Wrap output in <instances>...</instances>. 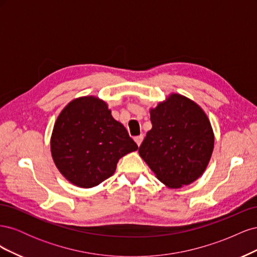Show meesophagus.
<instances>
[{
	"instance_id": "34e87169",
	"label": "esophagus",
	"mask_w": 257,
	"mask_h": 257,
	"mask_svg": "<svg viewBox=\"0 0 257 257\" xmlns=\"http://www.w3.org/2000/svg\"><path fill=\"white\" fill-rule=\"evenodd\" d=\"M143 141H144V136H143V135H139V136H136V137H135V142H136V144L138 145V147L142 145Z\"/></svg>"
}]
</instances>
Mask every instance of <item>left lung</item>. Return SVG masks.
Returning a JSON list of instances; mask_svg holds the SVG:
<instances>
[{"label":"left lung","instance_id":"1","mask_svg":"<svg viewBox=\"0 0 257 257\" xmlns=\"http://www.w3.org/2000/svg\"><path fill=\"white\" fill-rule=\"evenodd\" d=\"M152 128L139 155L168 188L188 185L203 175L211 158L214 135L207 114L190 98L170 94L150 109Z\"/></svg>","mask_w":257,"mask_h":257}]
</instances>
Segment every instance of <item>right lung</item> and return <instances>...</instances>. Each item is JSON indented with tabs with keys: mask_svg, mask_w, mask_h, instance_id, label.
<instances>
[{
	"mask_svg": "<svg viewBox=\"0 0 257 257\" xmlns=\"http://www.w3.org/2000/svg\"><path fill=\"white\" fill-rule=\"evenodd\" d=\"M50 148L59 172L71 183L89 189L111 177L119 160L138 146L104 100L83 96L59 114Z\"/></svg>",
	"mask_w": 257,
	"mask_h": 257,
	"instance_id": "right-lung-1",
	"label": "right lung"
}]
</instances>
